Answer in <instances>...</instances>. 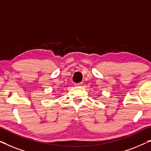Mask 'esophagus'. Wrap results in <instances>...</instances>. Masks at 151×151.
<instances>
[{
	"label": "esophagus",
	"instance_id": "1",
	"mask_svg": "<svg viewBox=\"0 0 151 151\" xmlns=\"http://www.w3.org/2000/svg\"><path fill=\"white\" fill-rule=\"evenodd\" d=\"M82 84H83V82H80V83H75L74 84V85L76 86H82Z\"/></svg>",
	"mask_w": 151,
	"mask_h": 151
}]
</instances>
